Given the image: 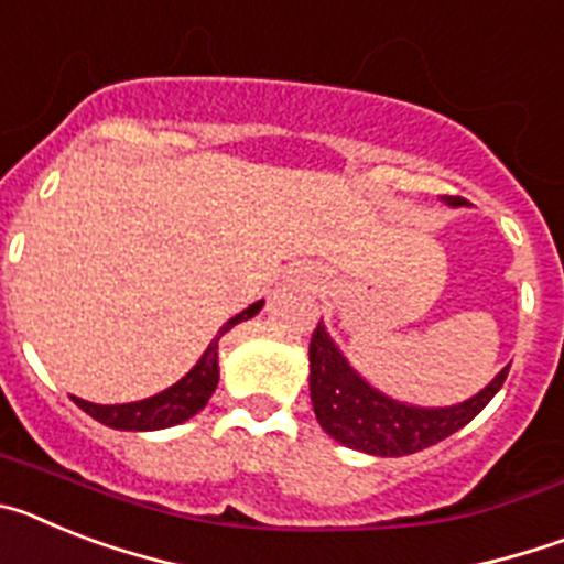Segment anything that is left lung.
<instances>
[{"label":"left lung","mask_w":564,"mask_h":564,"mask_svg":"<svg viewBox=\"0 0 564 564\" xmlns=\"http://www.w3.org/2000/svg\"><path fill=\"white\" fill-rule=\"evenodd\" d=\"M460 197H446V206H463ZM511 367V364H508ZM502 367L477 395L452 406H417L376 390L347 361L325 322L311 338V401L318 426L347 449L376 457H403L435 446L463 430L500 392L508 376Z\"/></svg>","instance_id":"1"}]
</instances>
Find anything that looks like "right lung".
I'll return each instance as SVG.
<instances>
[{
	"label": "right lung",
	"mask_w": 564,
	"mask_h": 564,
	"mask_svg": "<svg viewBox=\"0 0 564 564\" xmlns=\"http://www.w3.org/2000/svg\"><path fill=\"white\" fill-rule=\"evenodd\" d=\"M262 299L248 305L246 311L237 313L234 318H228L226 325L217 330V336L212 338V344L206 347L197 364L192 370L181 378L177 383L166 387L158 395H149L143 401L132 403H93L84 401V398L73 395L76 406H82L89 417H96L104 426H112V430L123 432H154V430H169V426H177V423L188 421L208 403V398L217 390V381H220V338L231 330L239 322H248V318L257 316L262 311Z\"/></svg>",
	"instance_id": "obj_1"
}]
</instances>
